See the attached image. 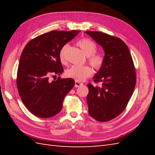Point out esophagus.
<instances>
[{"mask_svg": "<svg viewBox=\"0 0 155 155\" xmlns=\"http://www.w3.org/2000/svg\"><path fill=\"white\" fill-rule=\"evenodd\" d=\"M81 85H83V83H81V82H78V81H75V84H74V87H81Z\"/></svg>", "mask_w": 155, "mask_h": 155, "instance_id": "34e87169", "label": "esophagus"}]
</instances>
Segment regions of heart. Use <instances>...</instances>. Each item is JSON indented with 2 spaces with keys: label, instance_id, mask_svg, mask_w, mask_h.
Masks as SVG:
<instances>
[{
  "label": "heart",
  "instance_id": "b5f03b06",
  "mask_svg": "<svg viewBox=\"0 0 155 155\" xmlns=\"http://www.w3.org/2000/svg\"><path fill=\"white\" fill-rule=\"evenodd\" d=\"M77 45L84 53L88 56V61L93 67L98 71L102 68L104 64V56L100 53H97V46L89 38H84L79 40ZM67 45H64L59 52V58L62 63L66 62V51ZM93 69L88 65L77 66L73 65L68 68L65 72V75L68 78H73L77 81H84L93 74Z\"/></svg>",
  "mask_w": 155,
  "mask_h": 155
}]
</instances>
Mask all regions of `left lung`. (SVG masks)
<instances>
[{"label": "left lung", "mask_w": 155, "mask_h": 155, "mask_svg": "<svg viewBox=\"0 0 155 155\" xmlns=\"http://www.w3.org/2000/svg\"><path fill=\"white\" fill-rule=\"evenodd\" d=\"M104 51V64L88 83L87 102L90 116L99 122L110 120L123 112L136 84V72L127 45L119 38L98 31H86Z\"/></svg>", "instance_id": "1"}]
</instances>
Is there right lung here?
Returning a JSON list of instances; mask_svg holds the SVG:
<instances>
[{
	"instance_id": "obj_1",
	"label": "right lung",
	"mask_w": 155,
	"mask_h": 155,
	"mask_svg": "<svg viewBox=\"0 0 155 155\" xmlns=\"http://www.w3.org/2000/svg\"><path fill=\"white\" fill-rule=\"evenodd\" d=\"M80 32H49L32 39L23 49L16 84L22 103L35 116L49 118L57 114L65 96L74 86L72 78L59 77L51 81L49 77L63 72L59 52Z\"/></svg>"
}]
</instances>
